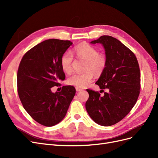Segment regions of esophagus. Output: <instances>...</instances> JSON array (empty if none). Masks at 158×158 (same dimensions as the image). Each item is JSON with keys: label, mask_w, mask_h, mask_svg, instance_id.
Listing matches in <instances>:
<instances>
[{"label": "esophagus", "mask_w": 158, "mask_h": 158, "mask_svg": "<svg viewBox=\"0 0 158 158\" xmlns=\"http://www.w3.org/2000/svg\"><path fill=\"white\" fill-rule=\"evenodd\" d=\"M76 90L77 91V92H80V91H82V89H81V88H77V87H76Z\"/></svg>", "instance_id": "obj_1"}]
</instances>
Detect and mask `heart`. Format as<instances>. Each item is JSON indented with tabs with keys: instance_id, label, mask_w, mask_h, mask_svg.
<instances>
[{
	"instance_id": "b5f03b06",
	"label": "heart",
	"mask_w": 158,
	"mask_h": 158,
	"mask_svg": "<svg viewBox=\"0 0 158 158\" xmlns=\"http://www.w3.org/2000/svg\"><path fill=\"white\" fill-rule=\"evenodd\" d=\"M74 54L78 59L85 60L83 73H74L68 79L69 84L77 88H84L92 82L94 73L102 74L107 64V56L99 52L95 47L88 44L80 45L74 47ZM73 55L70 51H66L60 58V66L64 73L69 74L73 70Z\"/></svg>"
}]
</instances>
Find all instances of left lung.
<instances>
[{
  "instance_id": "obj_1",
  "label": "left lung",
  "mask_w": 158,
  "mask_h": 158,
  "mask_svg": "<svg viewBox=\"0 0 158 158\" xmlns=\"http://www.w3.org/2000/svg\"><path fill=\"white\" fill-rule=\"evenodd\" d=\"M91 44H102L107 58L105 70L95 84L99 92L87 89L89 98L85 109L89 117L102 126H111L125 118L136 104L140 91V71L135 53L109 35H103Z\"/></svg>"
}]
</instances>
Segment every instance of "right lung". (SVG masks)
I'll use <instances>...</instances> for the list:
<instances>
[{
	"label": "right lung",
	"mask_w": 158,
	"mask_h": 158,
	"mask_svg": "<svg viewBox=\"0 0 158 158\" xmlns=\"http://www.w3.org/2000/svg\"><path fill=\"white\" fill-rule=\"evenodd\" d=\"M72 45L69 40H45L27 51L19 64V98L31 118L44 126H54L63 120L75 95L73 85L51 92L52 87L60 86L59 80L65 79L60 58Z\"/></svg>",
	"instance_id": "right-lung-1"
}]
</instances>
